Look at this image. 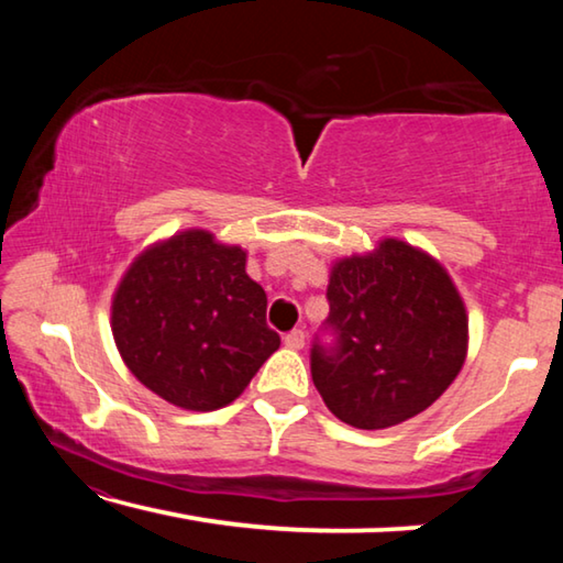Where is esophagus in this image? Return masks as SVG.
<instances>
[{
	"instance_id": "obj_1",
	"label": "esophagus",
	"mask_w": 563,
	"mask_h": 563,
	"mask_svg": "<svg viewBox=\"0 0 563 563\" xmlns=\"http://www.w3.org/2000/svg\"><path fill=\"white\" fill-rule=\"evenodd\" d=\"M283 342H285V347H290V350H302L305 332L302 330H292V332H288V335L283 338Z\"/></svg>"
}]
</instances>
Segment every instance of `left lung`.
<instances>
[{
	"label": "left lung",
	"mask_w": 563,
	"mask_h": 563,
	"mask_svg": "<svg viewBox=\"0 0 563 563\" xmlns=\"http://www.w3.org/2000/svg\"><path fill=\"white\" fill-rule=\"evenodd\" d=\"M335 347L312 345L322 402L357 430L402 424L442 397L470 347V318L444 265L422 247L383 238L332 263Z\"/></svg>",
	"instance_id": "8db88e82"
}]
</instances>
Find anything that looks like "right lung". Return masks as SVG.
I'll return each mask as SVG.
<instances>
[{
  "instance_id": "1",
  "label": "right lung",
  "mask_w": 563,
  "mask_h": 563,
  "mask_svg": "<svg viewBox=\"0 0 563 563\" xmlns=\"http://www.w3.org/2000/svg\"><path fill=\"white\" fill-rule=\"evenodd\" d=\"M245 258L241 245L188 228L141 251L113 290L119 355L166 402L190 412L231 405L280 347Z\"/></svg>"
}]
</instances>
